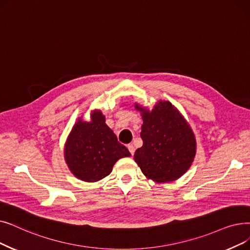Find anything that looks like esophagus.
<instances>
[{
    "instance_id": "esophagus-1",
    "label": "esophagus",
    "mask_w": 250,
    "mask_h": 250,
    "mask_svg": "<svg viewBox=\"0 0 250 250\" xmlns=\"http://www.w3.org/2000/svg\"><path fill=\"white\" fill-rule=\"evenodd\" d=\"M127 149L129 151V153H131L132 155H134V153H135V147H134V145L133 144H128L127 145Z\"/></svg>"
}]
</instances>
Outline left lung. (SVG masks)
Here are the masks:
<instances>
[{"instance_id":"8db88e82","label":"left lung","mask_w":250,"mask_h":250,"mask_svg":"<svg viewBox=\"0 0 250 250\" xmlns=\"http://www.w3.org/2000/svg\"><path fill=\"white\" fill-rule=\"evenodd\" d=\"M142 111L140 136L143 146L135 152V160L144 175L158 183L175 181L191 167L196 141L191 127L169 102L160 101L151 112Z\"/></svg>"}]
</instances>
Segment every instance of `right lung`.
<instances>
[{
  "label": "right lung",
  "instance_id": "right-lung-1",
  "mask_svg": "<svg viewBox=\"0 0 250 250\" xmlns=\"http://www.w3.org/2000/svg\"><path fill=\"white\" fill-rule=\"evenodd\" d=\"M64 155L75 177L84 182H97L109 175L119 158L131 154L105 124L102 113L95 111L92 122L79 119L75 124L65 145Z\"/></svg>",
  "mask_w": 250,
  "mask_h": 250
}]
</instances>
